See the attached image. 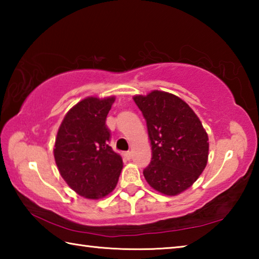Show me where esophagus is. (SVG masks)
<instances>
[{
    "instance_id": "1",
    "label": "esophagus",
    "mask_w": 259,
    "mask_h": 259,
    "mask_svg": "<svg viewBox=\"0 0 259 259\" xmlns=\"http://www.w3.org/2000/svg\"><path fill=\"white\" fill-rule=\"evenodd\" d=\"M124 157H125L126 160H130L131 157H133V153H131V152H125L124 153Z\"/></svg>"
}]
</instances>
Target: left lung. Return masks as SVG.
<instances>
[{"label": "left lung", "instance_id": "1", "mask_svg": "<svg viewBox=\"0 0 259 259\" xmlns=\"http://www.w3.org/2000/svg\"><path fill=\"white\" fill-rule=\"evenodd\" d=\"M134 100L146 120L152 148L144 177L162 194H181L207 165V131L194 111L176 95L153 90L146 96H134Z\"/></svg>", "mask_w": 259, "mask_h": 259}]
</instances>
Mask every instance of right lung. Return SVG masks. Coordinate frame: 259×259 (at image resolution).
<instances>
[{
	"label": "right lung",
	"instance_id": "obj_1",
	"mask_svg": "<svg viewBox=\"0 0 259 259\" xmlns=\"http://www.w3.org/2000/svg\"><path fill=\"white\" fill-rule=\"evenodd\" d=\"M115 97H87L69 109L57 133L54 156L60 176L78 195L89 200L114 191L123 162L108 146L105 121Z\"/></svg>",
	"mask_w": 259,
	"mask_h": 259
}]
</instances>
